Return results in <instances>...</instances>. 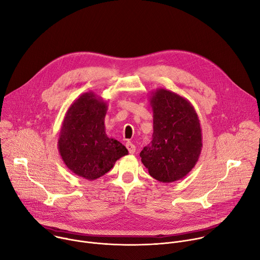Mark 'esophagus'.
<instances>
[{"instance_id":"34e87169","label":"esophagus","mask_w":260,"mask_h":260,"mask_svg":"<svg viewBox=\"0 0 260 260\" xmlns=\"http://www.w3.org/2000/svg\"><path fill=\"white\" fill-rule=\"evenodd\" d=\"M125 146H126V148H127V150H128V152L129 153H135V151H136V146L132 143V142H129V141H128V142H126L125 143Z\"/></svg>"}]
</instances>
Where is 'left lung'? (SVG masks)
<instances>
[{
    "label": "left lung",
    "instance_id": "left-lung-1",
    "mask_svg": "<svg viewBox=\"0 0 260 260\" xmlns=\"http://www.w3.org/2000/svg\"><path fill=\"white\" fill-rule=\"evenodd\" d=\"M153 135L140 156L149 174L160 182H174L195 167L202 149L198 115L179 94L157 88L151 93Z\"/></svg>",
    "mask_w": 260,
    "mask_h": 260
}]
</instances>
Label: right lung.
<instances>
[{
    "mask_svg": "<svg viewBox=\"0 0 260 260\" xmlns=\"http://www.w3.org/2000/svg\"><path fill=\"white\" fill-rule=\"evenodd\" d=\"M108 103L94 92L83 93L67 110L58 139L66 167L87 180L98 179L128 153L119 141L106 134Z\"/></svg>",
    "mask_w": 260,
    "mask_h": 260,
    "instance_id": "add662e5",
    "label": "right lung"
}]
</instances>
